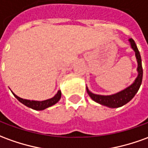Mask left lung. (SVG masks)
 Segmentation results:
<instances>
[{"mask_svg": "<svg viewBox=\"0 0 148 148\" xmlns=\"http://www.w3.org/2000/svg\"><path fill=\"white\" fill-rule=\"evenodd\" d=\"M129 41L131 42L132 49L135 50V56L136 59L138 62V69L137 71L139 72L138 77H136V79L134 82V83L131 85L130 86H128L127 88H126L123 90L119 92L115 95H95L89 90L87 89V93L94 101H95L96 103H99L104 106H109L111 108H117L119 106H122L125 105L126 103H127L129 101H131L135 94L138 92L139 87L141 86L143 79V67H142V61H141V56L137 45L135 44V41L130 38Z\"/></svg>", "mask_w": 148, "mask_h": 148, "instance_id": "1", "label": "left lung"}]
</instances>
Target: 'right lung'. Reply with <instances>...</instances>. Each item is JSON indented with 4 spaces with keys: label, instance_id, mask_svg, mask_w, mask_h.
I'll return each mask as SVG.
<instances>
[{
    "label": "right lung",
    "instance_id": "1",
    "mask_svg": "<svg viewBox=\"0 0 148 148\" xmlns=\"http://www.w3.org/2000/svg\"><path fill=\"white\" fill-rule=\"evenodd\" d=\"M13 95L16 97V99L18 101H20L21 103H23L24 105H25L28 107H30L32 109H34V110H42L45 109V108H47V107H49V106H53L55 103H58L59 101V99H61L62 93L59 90L56 94V95L54 96V97H53L52 99H47V100H45V101H30V100H27V99H21V98H19L15 94H13Z\"/></svg>",
    "mask_w": 148,
    "mask_h": 148
}]
</instances>
